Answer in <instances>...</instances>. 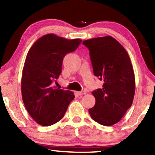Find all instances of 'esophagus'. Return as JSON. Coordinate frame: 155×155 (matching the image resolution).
I'll return each mask as SVG.
<instances>
[{
    "label": "esophagus",
    "instance_id": "esophagus-1",
    "mask_svg": "<svg viewBox=\"0 0 155 155\" xmlns=\"http://www.w3.org/2000/svg\"><path fill=\"white\" fill-rule=\"evenodd\" d=\"M76 94H77L78 95H83V94H86V92L84 91H81V92H76Z\"/></svg>",
    "mask_w": 155,
    "mask_h": 155
}]
</instances>
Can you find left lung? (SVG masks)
<instances>
[{
	"label": "left lung",
	"mask_w": 155,
	"mask_h": 155,
	"mask_svg": "<svg viewBox=\"0 0 155 155\" xmlns=\"http://www.w3.org/2000/svg\"><path fill=\"white\" fill-rule=\"evenodd\" d=\"M89 50L94 76L103 81L93 91L95 105L89 109L91 118L105 126L120 120L131 107L135 94V77L126 49L115 38L105 36L84 40Z\"/></svg>",
	"instance_id": "1"
}]
</instances>
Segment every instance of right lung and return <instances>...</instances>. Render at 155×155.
I'll return each mask as SVG.
<instances>
[{"label":"right lung","instance_id":"obj_1","mask_svg":"<svg viewBox=\"0 0 155 155\" xmlns=\"http://www.w3.org/2000/svg\"><path fill=\"white\" fill-rule=\"evenodd\" d=\"M81 42L80 39L48 34L39 38L28 52L22 71V100L30 116L41 126L61 120L75 97L74 92L55 89L52 84L61 74L63 58Z\"/></svg>","mask_w":155,"mask_h":155}]
</instances>
